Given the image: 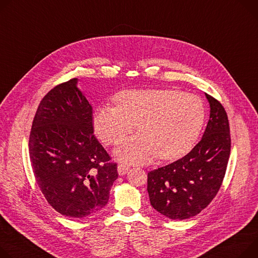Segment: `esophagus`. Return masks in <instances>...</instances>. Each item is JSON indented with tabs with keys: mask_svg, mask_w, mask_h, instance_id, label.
<instances>
[{
	"mask_svg": "<svg viewBox=\"0 0 258 258\" xmlns=\"http://www.w3.org/2000/svg\"><path fill=\"white\" fill-rule=\"evenodd\" d=\"M117 170H118V174L120 176H123L128 172L130 167L127 165H125V163H119L118 167H117Z\"/></svg>",
	"mask_w": 258,
	"mask_h": 258,
	"instance_id": "esophagus-1",
	"label": "esophagus"
}]
</instances>
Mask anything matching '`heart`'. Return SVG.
<instances>
[{
	"label": "heart",
	"instance_id": "1",
	"mask_svg": "<svg viewBox=\"0 0 258 258\" xmlns=\"http://www.w3.org/2000/svg\"><path fill=\"white\" fill-rule=\"evenodd\" d=\"M93 116V127L106 145H116L138 123L140 134L127 139L115 154L120 160L146 163L153 157L173 159L188 152L206 119L200 97L175 89L123 90Z\"/></svg>",
	"mask_w": 258,
	"mask_h": 258
}]
</instances>
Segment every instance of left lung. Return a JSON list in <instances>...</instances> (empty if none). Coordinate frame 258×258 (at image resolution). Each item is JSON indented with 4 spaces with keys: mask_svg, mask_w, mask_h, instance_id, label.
<instances>
[{
    "mask_svg": "<svg viewBox=\"0 0 258 258\" xmlns=\"http://www.w3.org/2000/svg\"><path fill=\"white\" fill-rule=\"evenodd\" d=\"M210 119L201 141L182 158L148 173L151 206L166 217L183 220L198 215L216 197L230 154L227 114L206 93Z\"/></svg>",
    "mask_w": 258,
    "mask_h": 258,
    "instance_id": "left-lung-1",
    "label": "left lung"
}]
</instances>
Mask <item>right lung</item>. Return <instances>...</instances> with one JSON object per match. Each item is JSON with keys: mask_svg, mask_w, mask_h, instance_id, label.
<instances>
[{"mask_svg": "<svg viewBox=\"0 0 258 258\" xmlns=\"http://www.w3.org/2000/svg\"><path fill=\"white\" fill-rule=\"evenodd\" d=\"M77 78L53 87L39 104L29 140L36 182L61 215L81 219L109 200L117 163L93 135L92 107Z\"/></svg>", "mask_w": 258, "mask_h": 258, "instance_id": "obj_1", "label": "right lung"}]
</instances>
